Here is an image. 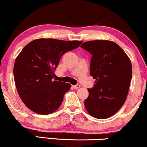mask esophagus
I'll list each match as a JSON object with an SVG mask.
<instances>
[{"label":"esophagus","mask_w":147,"mask_h":147,"mask_svg":"<svg viewBox=\"0 0 147 147\" xmlns=\"http://www.w3.org/2000/svg\"><path fill=\"white\" fill-rule=\"evenodd\" d=\"M72 87H73V88H75V89H78L80 88V85H79V84H77V85L72 86Z\"/></svg>","instance_id":"34e87169"}]
</instances>
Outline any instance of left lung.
<instances>
[{
	"mask_svg": "<svg viewBox=\"0 0 147 147\" xmlns=\"http://www.w3.org/2000/svg\"><path fill=\"white\" fill-rule=\"evenodd\" d=\"M81 48L92 55L90 74L96 81L92 88H88L89 95L84 101L86 109L97 119L110 117L126 101L132 79L131 60L113 41H87Z\"/></svg>",
	"mask_w": 147,
	"mask_h": 147,
	"instance_id": "obj_1",
	"label": "left lung"
}]
</instances>
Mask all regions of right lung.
<instances>
[{
  "mask_svg": "<svg viewBox=\"0 0 147 147\" xmlns=\"http://www.w3.org/2000/svg\"><path fill=\"white\" fill-rule=\"evenodd\" d=\"M82 43L38 38L23 48L15 61L14 77L18 95L28 109L41 115L57 110L70 84L55 81L53 72L63 54Z\"/></svg>",
  "mask_w": 147,
  "mask_h": 147,
  "instance_id": "obj_1",
  "label": "right lung"
}]
</instances>
